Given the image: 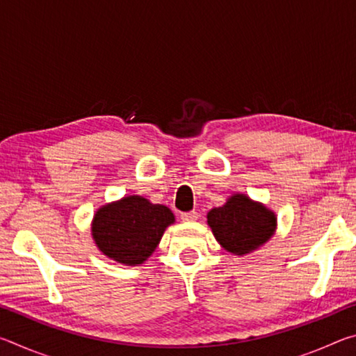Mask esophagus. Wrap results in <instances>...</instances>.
<instances>
[{
  "mask_svg": "<svg viewBox=\"0 0 356 356\" xmlns=\"http://www.w3.org/2000/svg\"><path fill=\"white\" fill-rule=\"evenodd\" d=\"M197 212H195V210H191V212H184V213H180V218H182L184 221H195V220H197Z\"/></svg>",
  "mask_w": 356,
  "mask_h": 356,
  "instance_id": "1",
  "label": "esophagus"
}]
</instances>
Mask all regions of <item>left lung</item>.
<instances>
[{
  "mask_svg": "<svg viewBox=\"0 0 356 356\" xmlns=\"http://www.w3.org/2000/svg\"><path fill=\"white\" fill-rule=\"evenodd\" d=\"M207 222L222 248L234 254H246L272 237L276 218L267 207L250 197L234 195L222 207L210 210Z\"/></svg>",
  "mask_w": 356,
  "mask_h": 356,
  "instance_id": "1",
  "label": "left lung"
}]
</instances>
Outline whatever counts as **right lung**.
I'll return each instance as SVG.
<instances>
[{
    "instance_id": "right-lung-1",
    "label": "right lung",
    "mask_w": 356,
    "mask_h": 356,
    "mask_svg": "<svg viewBox=\"0 0 356 356\" xmlns=\"http://www.w3.org/2000/svg\"><path fill=\"white\" fill-rule=\"evenodd\" d=\"M171 222L174 215L168 207L150 204L141 196H127L97 210L92 237L108 257L138 265L152 254Z\"/></svg>"
}]
</instances>
